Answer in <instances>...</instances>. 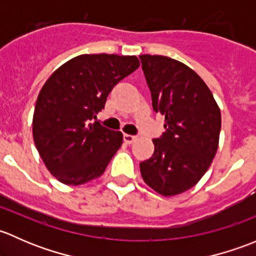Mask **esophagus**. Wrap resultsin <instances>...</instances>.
<instances>
[{"instance_id": "34e87169", "label": "esophagus", "mask_w": 256, "mask_h": 256, "mask_svg": "<svg viewBox=\"0 0 256 256\" xmlns=\"http://www.w3.org/2000/svg\"><path fill=\"white\" fill-rule=\"evenodd\" d=\"M135 140H136V136L128 135V134H125V135H124V142L125 144H132Z\"/></svg>"}]
</instances>
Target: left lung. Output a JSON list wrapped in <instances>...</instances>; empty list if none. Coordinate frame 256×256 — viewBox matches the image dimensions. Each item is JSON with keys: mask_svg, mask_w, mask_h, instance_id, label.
Wrapping results in <instances>:
<instances>
[{"mask_svg": "<svg viewBox=\"0 0 256 256\" xmlns=\"http://www.w3.org/2000/svg\"><path fill=\"white\" fill-rule=\"evenodd\" d=\"M140 60L154 110L164 116V132L140 164L141 174L160 194H180L203 177L216 156L220 110L206 82L183 63L150 54Z\"/></svg>", "mask_w": 256, "mask_h": 256, "instance_id": "8db88e82", "label": "left lung"}]
</instances>
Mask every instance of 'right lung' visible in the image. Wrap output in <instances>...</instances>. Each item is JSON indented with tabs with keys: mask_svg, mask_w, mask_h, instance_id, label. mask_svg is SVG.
<instances>
[{
	"mask_svg": "<svg viewBox=\"0 0 256 256\" xmlns=\"http://www.w3.org/2000/svg\"><path fill=\"white\" fill-rule=\"evenodd\" d=\"M138 66L135 56L82 54L43 85L33 115V138L49 172L62 183L79 186L104 174L122 134L102 126L96 115L114 86Z\"/></svg>",
	"mask_w": 256,
	"mask_h": 256,
	"instance_id": "add662e5",
	"label": "right lung"
}]
</instances>
